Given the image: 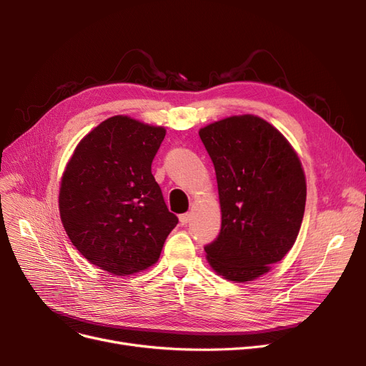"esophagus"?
<instances>
[{
	"label": "esophagus",
	"instance_id": "34e87169",
	"mask_svg": "<svg viewBox=\"0 0 366 366\" xmlns=\"http://www.w3.org/2000/svg\"><path fill=\"white\" fill-rule=\"evenodd\" d=\"M191 218H193V217H191V214H189V212H187V214H182V215H179V221H181V224H182V225L188 224V222L191 221Z\"/></svg>",
	"mask_w": 366,
	"mask_h": 366
}]
</instances>
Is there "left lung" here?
Wrapping results in <instances>:
<instances>
[{
	"label": "left lung",
	"instance_id": "1",
	"mask_svg": "<svg viewBox=\"0 0 366 366\" xmlns=\"http://www.w3.org/2000/svg\"><path fill=\"white\" fill-rule=\"evenodd\" d=\"M199 134L221 204V232L204 247L206 258L224 279L251 282L297 240L307 197L301 162L274 126L252 114L210 123Z\"/></svg>",
	"mask_w": 366,
	"mask_h": 366
}]
</instances>
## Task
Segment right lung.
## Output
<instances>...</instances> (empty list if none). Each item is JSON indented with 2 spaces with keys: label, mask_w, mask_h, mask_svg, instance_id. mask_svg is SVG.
Masks as SVG:
<instances>
[{
  "label": "right lung",
  "mask_w": 366,
  "mask_h": 366,
  "mask_svg": "<svg viewBox=\"0 0 366 366\" xmlns=\"http://www.w3.org/2000/svg\"><path fill=\"white\" fill-rule=\"evenodd\" d=\"M166 129L114 115L80 141L61 181L59 212L72 244L114 276L139 273L160 258L178 224L151 163Z\"/></svg>",
  "instance_id": "obj_1"
}]
</instances>
